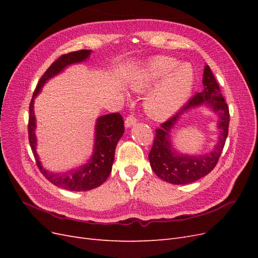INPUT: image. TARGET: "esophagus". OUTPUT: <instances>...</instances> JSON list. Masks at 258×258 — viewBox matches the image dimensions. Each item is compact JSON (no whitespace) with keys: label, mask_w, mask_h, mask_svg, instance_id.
<instances>
[{"label":"esophagus","mask_w":258,"mask_h":258,"mask_svg":"<svg viewBox=\"0 0 258 258\" xmlns=\"http://www.w3.org/2000/svg\"><path fill=\"white\" fill-rule=\"evenodd\" d=\"M136 122H137V117L134 114H131V115H128L127 118L124 119V126L128 128V127H131L132 124H135Z\"/></svg>","instance_id":"esophagus-1"}]
</instances>
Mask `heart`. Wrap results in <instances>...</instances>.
Instances as JSON below:
<instances>
[{
	"instance_id": "obj_1",
	"label": "heart",
	"mask_w": 258,
	"mask_h": 258,
	"mask_svg": "<svg viewBox=\"0 0 258 258\" xmlns=\"http://www.w3.org/2000/svg\"><path fill=\"white\" fill-rule=\"evenodd\" d=\"M145 99V108L155 118H168L189 98L195 72L189 63H178L174 58L158 56L151 59L134 82L137 90L156 85Z\"/></svg>"
}]
</instances>
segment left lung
I'll list each match as a JSON object with an SVG mask.
<instances>
[{
  "instance_id": "left-lung-1",
  "label": "left lung",
  "mask_w": 258,
  "mask_h": 258,
  "mask_svg": "<svg viewBox=\"0 0 258 258\" xmlns=\"http://www.w3.org/2000/svg\"><path fill=\"white\" fill-rule=\"evenodd\" d=\"M204 90L195 95L181 110L175 113L161 127L156 129V136L148 159L155 174L171 184H188L204 177L212 171L221 157L229 127V108L222 95L220 86L209 66L204 71ZM207 104L220 117L218 127L220 139L213 152L204 156H184L173 151L169 141V131L180 115L195 106Z\"/></svg>"
}]
</instances>
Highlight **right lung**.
<instances>
[{
    "label": "right lung",
    "mask_w": 258,
    "mask_h": 258,
    "mask_svg": "<svg viewBox=\"0 0 258 258\" xmlns=\"http://www.w3.org/2000/svg\"><path fill=\"white\" fill-rule=\"evenodd\" d=\"M90 52L91 50L89 49L72 51L62 54L56 61H53L51 66L46 70L41 80L38 81L29 106V142L38 169H40L41 173L53 185L73 191L90 190L99 187L106 181V178L112 171L116 145L124 131L122 116L119 113H112L99 117L96 124L95 151H93V155L88 163H86L85 166L77 170L69 171L67 173H52L41 166V162L38 160V156L35 151L36 138L34 134L35 116L33 111V102L34 98L40 92L46 81L60 73L69 64L77 63V62L86 60L89 57Z\"/></svg>",
    "instance_id": "obj_1"
}]
</instances>
